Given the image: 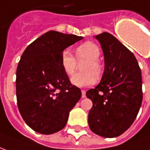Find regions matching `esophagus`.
Instances as JSON below:
<instances>
[{
	"mask_svg": "<svg viewBox=\"0 0 150 150\" xmlns=\"http://www.w3.org/2000/svg\"><path fill=\"white\" fill-rule=\"evenodd\" d=\"M81 92H82V98L86 97V91H85L84 90H81Z\"/></svg>",
	"mask_w": 150,
	"mask_h": 150,
	"instance_id": "34e87169",
	"label": "esophagus"
}]
</instances>
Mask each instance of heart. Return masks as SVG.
Listing matches in <instances>:
<instances>
[{"label": "heart", "instance_id": "b5f03b06", "mask_svg": "<svg viewBox=\"0 0 150 150\" xmlns=\"http://www.w3.org/2000/svg\"><path fill=\"white\" fill-rule=\"evenodd\" d=\"M100 50L94 42H86L75 49V57L67 50L61 55V66L67 76H71L75 72L77 62H84L81 65V73L71 78V83L77 87H88L93 84L96 79H99L104 71L103 65L99 61Z\"/></svg>", "mask_w": 150, "mask_h": 150}]
</instances>
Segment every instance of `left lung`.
<instances>
[{"label": "left lung", "mask_w": 150, "mask_h": 150, "mask_svg": "<svg viewBox=\"0 0 150 150\" xmlns=\"http://www.w3.org/2000/svg\"><path fill=\"white\" fill-rule=\"evenodd\" d=\"M104 56L100 83L86 92L92 101L88 125L104 137L121 135L137 116L143 97L141 68L135 56L109 33L96 36Z\"/></svg>", "instance_id": "1"}]
</instances>
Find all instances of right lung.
Here are the masks:
<instances>
[{
    "instance_id": "add662e5",
    "label": "right lung",
    "mask_w": 150,
    "mask_h": 150,
    "mask_svg": "<svg viewBox=\"0 0 150 150\" xmlns=\"http://www.w3.org/2000/svg\"><path fill=\"white\" fill-rule=\"evenodd\" d=\"M83 37L49 31L25 50L18 62L16 95L24 121L35 132L51 134L67 125L81 98L61 66L62 51Z\"/></svg>"
}]
</instances>
